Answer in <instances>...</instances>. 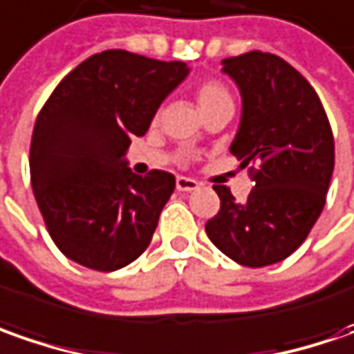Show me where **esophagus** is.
Wrapping results in <instances>:
<instances>
[{
    "label": "esophagus",
    "instance_id": "34e87169",
    "mask_svg": "<svg viewBox=\"0 0 354 354\" xmlns=\"http://www.w3.org/2000/svg\"><path fill=\"white\" fill-rule=\"evenodd\" d=\"M200 188V184L196 180L186 176H178L176 178V189L178 192H194V189Z\"/></svg>",
    "mask_w": 354,
    "mask_h": 354
}]
</instances>
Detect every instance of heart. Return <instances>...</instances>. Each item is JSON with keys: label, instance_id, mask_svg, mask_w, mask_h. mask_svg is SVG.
<instances>
[{"label": "heart", "instance_id": "1", "mask_svg": "<svg viewBox=\"0 0 354 354\" xmlns=\"http://www.w3.org/2000/svg\"><path fill=\"white\" fill-rule=\"evenodd\" d=\"M196 100H198V105H200V111H205V109H209V107H214L217 104L231 102V95H229L227 88L221 82L205 80L196 90Z\"/></svg>", "mask_w": 354, "mask_h": 354}]
</instances>
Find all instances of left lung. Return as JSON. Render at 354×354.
<instances>
[{
    "label": "left lung",
    "mask_w": 354,
    "mask_h": 354,
    "mask_svg": "<svg viewBox=\"0 0 354 354\" xmlns=\"http://www.w3.org/2000/svg\"><path fill=\"white\" fill-rule=\"evenodd\" d=\"M221 64L243 97L229 151L249 168L254 188L237 203L227 186H214L221 207L205 233L229 259L259 268L284 261L310 235L325 205L335 142L319 95L286 60L250 50Z\"/></svg>",
    "instance_id": "left-lung-1"
}]
</instances>
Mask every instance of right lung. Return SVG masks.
I'll return each mask as SVG.
<instances>
[{
    "label": "right lung",
    "instance_id": "right-lung-1",
    "mask_svg": "<svg viewBox=\"0 0 354 354\" xmlns=\"http://www.w3.org/2000/svg\"><path fill=\"white\" fill-rule=\"evenodd\" d=\"M188 72L186 62L104 50L46 100L32 129V194L70 261L111 272L149 247L176 178L165 170L137 176L123 156Z\"/></svg>",
    "mask_w": 354,
    "mask_h": 354
}]
</instances>
